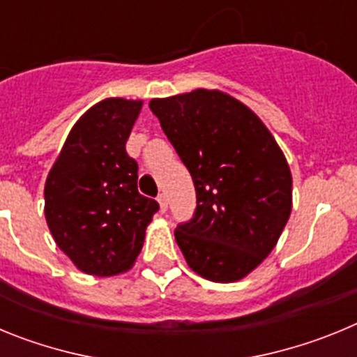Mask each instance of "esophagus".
<instances>
[{"mask_svg": "<svg viewBox=\"0 0 357 357\" xmlns=\"http://www.w3.org/2000/svg\"><path fill=\"white\" fill-rule=\"evenodd\" d=\"M157 200H159V206H160V211H162V213L168 209V197H166V195L160 193L159 197H157Z\"/></svg>", "mask_w": 357, "mask_h": 357, "instance_id": "obj_1", "label": "esophagus"}]
</instances>
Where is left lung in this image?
Returning <instances> with one entry per match:
<instances>
[{
  "instance_id": "left-lung-1",
  "label": "left lung",
  "mask_w": 357,
  "mask_h": 357,
  "mask_svg": "<svg viewBox=\"0 0 357 357\" xmlns=\"http://www.w3.org/2000/svg\"><path fill=\"white\" fill-rule=\"evenodd\" d=\"M151 112L191 173L197 211L175 239L195 273L236 282L275 248L291 214L293 178L272 132L218 89L153 98Z\"/></svg>"
}]
</instances>
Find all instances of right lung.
<instances>
[{"label": "right lung", "instance_id": "1", "mask_svg": "<svg viewBox=\"0 0 357 357\" xmlns=\"http://www.w3.org/2000/svg\"><path fill=\"white\" fill-rule=\"evenodd\" d=\"M143 100L105 98L69 132L44 184V216L56 247L96 277L134 266L159 204L137 191L125 144Z\"/></svg>", "mask_w": 357, "mask_h": 357}]
</instances>
